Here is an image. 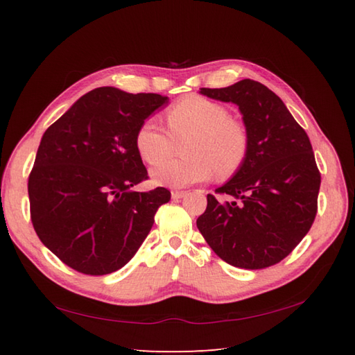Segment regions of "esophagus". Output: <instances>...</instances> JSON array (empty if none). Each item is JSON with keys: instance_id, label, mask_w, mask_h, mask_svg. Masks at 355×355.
<instances>
[{"instance_id": "1", "label": "esophagus", "mask_w": 355, "mask_h": 355, "mask_svg": "<svg viewBox=\"0 0 355 355\" xmlns=\"http://www.w3.org/2000/svg\"><path fill=\"white\" fill-rule=\"evenodd\" d=\"M186 195H187L186 191H172V198L173 200H180V198L186 197Z\"/></svg>"}]
</instances>
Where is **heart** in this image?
Masks as SVG:
<instances>
[{"instance_id": "b5f03b06", "label": "heart", "mask_w": 355, "mask_h": 355, "mask_svg": "<svg viewBox=\"0 0 355 355\" xmlns=\"http://www.w3.org/2000/svg\"><path fill=\"white\" fill-rule=\"evenodd\" d=\"M166 120L173 135L192 132L186 143L187 157L166 155L171 149V135L155 119H146L137 134L135 148L148 163L161 160L150 169L157 184L184 187L214 175L230 177L247 160L250 137L245 125L233 117L221 103L201 96H187L166 111Z\"/></svg>"}]
</instances>
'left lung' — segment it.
Instances as JSON below:
<instances>
[{"mask_svg":"<svg viewBox=\"0 0 355 355\" xmlns=\"http://www.w3.org/2000/svg\"><path fill=\"white\" fill-rule=\"evenodd\" d=\"M210 99L239 107L250 137L245 163L207 195L197 227L210 248L233 267L259 270L281 262L311 229L320 172L304 128L261 82L200 88Z\"/></svg>","mask_w":355,"mask_h":355,"instance_id":"obj_1","label":"left lung"}]
</instances>
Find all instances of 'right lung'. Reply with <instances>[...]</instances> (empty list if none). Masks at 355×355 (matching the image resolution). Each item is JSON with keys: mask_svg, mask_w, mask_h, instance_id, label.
Here are the masks:
<instances>
[{"mask_svg": "<svg viewBox=\"0 0 355 355\" xmlns=\"http://www.w3.org/2000/svg\"><path fill=\"white\" fill-rule=\"evenodd\" d=\"M168 102L154 93L96 88L44 132L28 177L30 216L65 266L110 275L131 261L153 229L171 192L132 191L148 180L135 134Z\"/></svg>", "mask_w": 355, "mask_h": 355, "instance_id": "1", "label": "right lung"}]
</instances>
